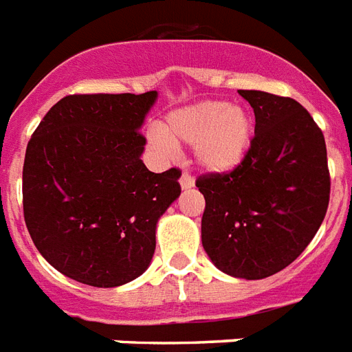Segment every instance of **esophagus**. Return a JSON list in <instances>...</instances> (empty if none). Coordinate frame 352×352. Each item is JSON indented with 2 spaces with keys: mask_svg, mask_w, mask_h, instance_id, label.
<instances>
[{
  "mask_svg": "<svg viewBox=\"0 0 352 352\" xmlns=\"http://www.w3.org/2000/svg\"><path fill=\"white\" fill-rule=\"evenodd\" d=\"M179 182H181L182 190H190V188L195 186V179L190 175V173H182L181 179H179Z\"/></svg>",
  "mask_w": 352,
  "mask_h": 352,
  "instance_id": "1",
  "label": "esophagus"
}]
</instances>
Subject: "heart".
I'll return each mask as SVG.
<instances>
[{
  "mask_svg": "<svg viewBox=\"0 0 352 352\" xmlns=\"http://www.w3.org/2000/svg\"><path fill=\"white\" fill-rule=\"evenodd\" d=\"M254 138L249 109L227 101H199L170 112L160 131L147 133L151 149L170 155L173 146H192L195 164L208 173H229L243 162Z\"/></svg>",
  "mask_w": 352,
  "mask_h": 352,
  "instance_id": "heart-1",
  "label": "heart"
}]
</instances>
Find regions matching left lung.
I'll use <instances>...</instances> for the list:
<instances>
[{
	"label": "left lung",
	"mask_w": 352,
	"mask_h": 352,
	"mask_svg": "<svg viewBox=\"0 0 352 352\" xmlns=\"http://www.w3.org/2000/svg\"><path fill=\"white\" fill-rule=\"evenodd\" d=\"M254 111L248 157L230 173L195 186L205 195L201 241L230 277H272L307 249L329 206L331 177L321 129L301 103L260 90H238Z\"/></svg>",
	"instance_id": "left-lung-1"
}]
</instances>
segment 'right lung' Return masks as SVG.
I'll use <instances>...</instances> for the list:
<instances>
[{
    "instance_id": "1",
    "label": "right lung",
    "mask_w": 352,
    "mask_h": 352,
    "mask_svg": "<svg viewBox=\"0 0 352 352\" xmlns=\"http://www.w3.org/2000/svg\"><path fill=\"white\" fill-rule=\"evenodd\" d=\"M158 94H75L53 104L27 144L23 218L57 272L96 288L140 277L181 171L142 162L140 129Z\"/></svg>"
}]
</instances>
